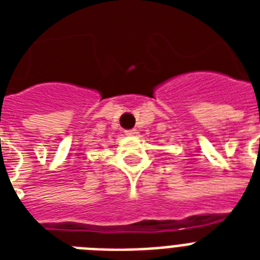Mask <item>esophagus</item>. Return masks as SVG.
Listing matches in <instances>:
<instances>
[{
  "label": "esophagus",
  "instance_id": "34e87169",
  "mask_svg": "<svg viewBox=\"0 0 260 260\" xmlns=\"http://www.w3.org/2000/svg\"><path fill=\"white\" fill-rule=\"evenodd\" d=\"M138 132H136V129H126L125 131V135L126 136H134V135H136Z\"/></svg>",
  "mask_w": 260,
  "mask_h": 260
}]
</instances>
